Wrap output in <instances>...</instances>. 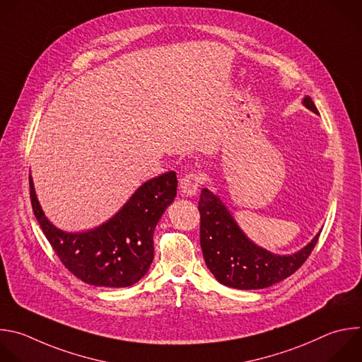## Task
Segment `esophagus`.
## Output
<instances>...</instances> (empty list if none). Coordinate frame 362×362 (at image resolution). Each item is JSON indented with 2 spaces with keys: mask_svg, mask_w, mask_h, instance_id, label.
I'll return each mask as SVG.
<instances>
[{
  "mask_svg": "<svg viewBox=\"0 0 362 362\" xmlns=\"http://www.w3.org/2000/svg\"><path fill=\"white\" fill-rule=\"evenodd\" d=\"M202 177L199 173H187L180 179V190L185 196H194L202 185Z\"/></svg>",
  "mask_w": 362,
  "mask_h": 362,
  "instance_id": "1",
  "label": "esophagus"
}]
</instances>
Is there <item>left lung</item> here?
Returning a JSON list of instances; mask_svg holds the SVG:
<instances>
[{"mask_svg": "<svg viewBox=\"0 0 362 362\" xmlns=\"http://www.w3.org/2000/svg\"><path fill=\"white\" fill-rule=\"evenodd\" d=\"M304 106L318 113L313 99L305 96ZM200 246L207 269L221 284L238 290L270 287L294 274L314 250L320 233L303 250L277 256L259 246L242 231L210 190L203 189L199 200Z\"/></svg>", "mask_w": 362, "mask_h": 362, "instance_id": "8db88e82", "label": "left lung"}]
</instances>
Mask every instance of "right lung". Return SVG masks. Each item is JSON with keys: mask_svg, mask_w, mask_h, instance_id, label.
I'll return each mask as SVG.
<instances>
[{"mask_svg": "<svg viewBox=\"0 0 362 362\" xmlns=\"http://www.w3.org/2000/svg\"><path fill=\"white\" fill-rule=\"evenodd\" d=\"M173 170L144 183L110 220L83 233H65L45 217L30 175L34 214L62 264L79 280L98 287H129L153 260V231L176 197Z\"/></svg>", "mask_w": 362, "mask_h": 362, "instance_id": "obj_1", "label": "right lung"}]
</instances>
